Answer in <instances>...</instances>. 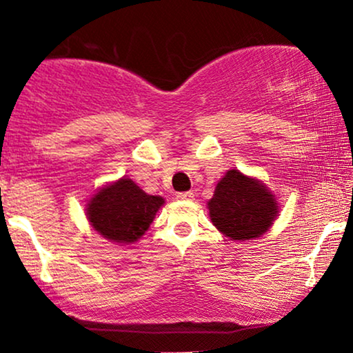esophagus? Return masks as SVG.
I'll use <instances>...</instances> for the list:
<instances>
[{
  "label": "esophagus",
  "mask_w": 353,
  "mask_h": 353,
  "mask_svg": "<svg viewBox=\"0 0 353 353\" xmlns=\"http://www.w3.org/2000/svg\"><path fill=\"white\" fill-rule=\"evenodd\" d=\"M176 199H180V201H191V199H194V192H192V191H183V192H178V194H176Z\"/></svg>",
  "instance_id": "obj_1"
}]
</instances>
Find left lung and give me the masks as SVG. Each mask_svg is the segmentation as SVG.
Listing matches in <instances>:
<instances>
[{
    "mask_svg": "<svg viewBox=\"0 0 353 353\" xmlns=\"http://www.w3.org/2000/svg\"><path fill=\"white\" fill-rule=\"evenodd\" d=\"M210 220L221 233L234 241L263 234L278 215V202L263 183L230 170L209 201Z\"/></svg>",
    "mask_w": 353,
    "mask_h": 353,
    "instance_id": "8db88e82",
    "label": "left lung"
}]
</instances>
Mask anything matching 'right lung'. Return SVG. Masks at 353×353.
Masks as SVG:
<instances>
[{
    "label": "right lung",
    "mask_w": 353,
    "mask_h": 353,
    "mask_svg": "<svg viewBox=\"0 0 353 353\" xmlns=\"http://www.w3.org/2000/svg\"><path fill=\"white\" fill-rule=\"evenodd\" d=\"M162 204L161 196H149L130 178H122L94 194L86 215L105 239L130 244L141 238Z\"/></svg>",
    "instance_id": "1"
}]
</instances>
